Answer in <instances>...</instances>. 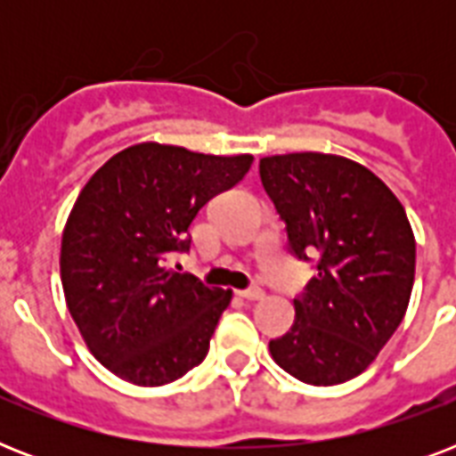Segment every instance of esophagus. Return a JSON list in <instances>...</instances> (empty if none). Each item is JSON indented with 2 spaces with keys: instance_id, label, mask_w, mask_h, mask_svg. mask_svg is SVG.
<instances>
[{
  "instance_id": "1",
  "label": "esophagus",
  "mask_w": 456,
  "mask_h": 456,
  "mask_svg": "<svg viewBox=\"0 0 456 456\" xmlns=\"http://www.w3.org/2000/svg\"><path fill=\"white\" fill-rule=\"evenodd\" d=\"M239 296L246 300H263L265 291L260 289V286H250V289H243V291H239Z\"/></svg>"
}]
</instances>
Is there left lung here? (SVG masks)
Wrapping results in <instances>:
<instances>
[{"instance_id": "left-lung-1", "label": "left lung", "mask_w": 456, "mask_h": 456, "mask_svg": "<svg viewBox=\"0 0 456 456\" xmlns=\"http://www.w3.org/2000/svg\"><path fill=\"white\" fill-rule=\"evenodd\" d=\"M260 179L291 253L317 267L293 300L291 331L270 340L272 357L310 386L350 381L410 305L417 243L407 213L374 172L331 153L263 158Z\"/></svg>"}]
</instances>
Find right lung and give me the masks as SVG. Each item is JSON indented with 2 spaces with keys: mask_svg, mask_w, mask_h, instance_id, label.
<instances>
[{
  "mask_svg": "<svg viewBox=\"0 0 456 456\" xmlns=\"http://www.w3.org/2000/svg\"><path fill=\"white\" fill-rule=\"evenodd\" d=\"M253 156L146 142L92 175L61 239L68 310L96 360L125 381L163 386L206 360L232 291L172 270L193 217L239 184Z\"/></svg>",
  "mask_w": 456,
  "mask_h": 456,
  "instance_id": "right-lung-1",
  "label": "right lung"
}]
</instances>
